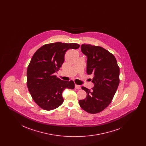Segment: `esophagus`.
<instances>
[{"mask_svg":"<svg viewBox=\"0 0 146 146\" xmlns=\"http://www.w3.org/2000/svg\"><path fill=\"white\" fill-rule=\"evenodd\" d=\"M75 88H76V89L79 90V89H81V86H80V85H78L76 84V85H75Z\"/></svg>","mask_w":146,"mask_h":146,"instance_id":"esophagus-1","label":"esophagus"}]
</instances>
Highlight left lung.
Wrapping results in <instances>:
<instances>
[{
    "label": "left lung",
    "mask_w": 146,
    "mask_h": 146,
    "mask_svg": "<svg viewBox=\"0 0 146 146\" xmlns=\"http://www.w3.org/2000/svg\"><path fill=\"white\" fill-rule=\"evenodd\" d=\"M81 50L88 57L86 72L94 76V86L91 90L82 87L87 96L79 104L85 111L96 114L104 111L113 98L120 82L119 67L114 56L101 46L83 44Z\"/></svg>",
    "instance_id": "1"
}]
</instances>
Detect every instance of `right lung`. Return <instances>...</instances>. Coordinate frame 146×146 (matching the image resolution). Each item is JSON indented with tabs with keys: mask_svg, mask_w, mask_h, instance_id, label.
<instances>
[{
	"mask_svg": "<svg viewBox=\"0 0 146 146\" xmlns=\"http://www.w3.org/2000/svg\"><path fill=\"white\" fill-rule=\"evenodd\" d=\"M76 43L56 42L45 44L32 56L27 71V87L35 102L41 108L51 111L62 104V92L73 89V81H64L55 76L64 60L66 52L79 48Z\"/></svg>",
	"mask_w": 146,
	"mask_h": 146,
	"instance_id": "1",
	"label": "right lung"
}]
</instances>
